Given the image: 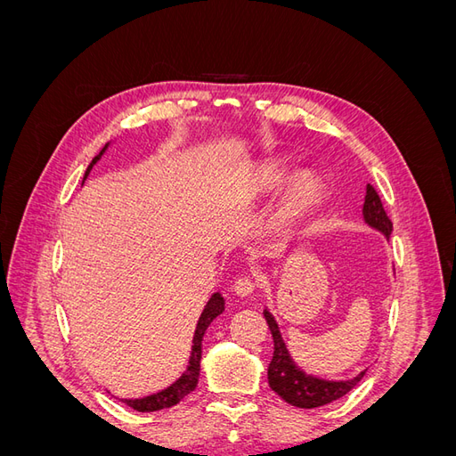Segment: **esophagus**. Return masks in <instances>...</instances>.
Listing matches in <instances>:
<instances>
[{"label":"esophagus","instance_id":"1","mask_svg":"<svg viewBox=\"0 0 456 456\" xmlns=\"http://www.w3.org/2000/svg\"><path fill=\"white\" fill-rule=\"evenodd\" d=\"M233 293H236L238 297H251L253 291L256 289V283L255 280L251 278V275H241V278H238L236 281H233Z\"/></svg>","mask_w":456,"mask_h":456}]
</instances>
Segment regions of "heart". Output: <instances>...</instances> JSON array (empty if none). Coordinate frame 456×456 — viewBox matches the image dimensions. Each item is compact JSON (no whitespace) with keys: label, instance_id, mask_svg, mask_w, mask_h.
Returning a JSON list of instances; mask_svg holds the SVG:
<instances>
[{"label":"heart","instance_id":"obj_1","mask_svg":"<svg viewBox=\"0 0 456 456\" xmlns=\"http://www.w3.org/2000/svg\"><path fill=\"white\" fill-rule=\"evenodd\" d=\"M285 171L275 163L262 165L256 175V190L262 194L278 190L285 183ZM322 198V186L312 175H300L295 181L287 186L285 194L280 205V218L281 223H291L305 213H308L312 207Z\"/></svg>","mask_w":456,"mask_h":456}]
</instances>
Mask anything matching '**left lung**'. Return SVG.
<instances>
[{
    "label": "left lung",
    "mask_w": 456,
    "mask_h": 456,
    "mask_svg": "<svg viewBox=\"0 0 456 456\" xmlns=\"http://www.w3.org/2000/svg\"><path fill=\"white\" fill-rule=\"evenodd\" d=\"M363 220L370 228L382 232L386 240H390L392 220L388 218V215H386L377 190L370 184H367V190H365ZM265 317L273 338V355L268 367V384L270 388L280 397H283L287 403L300 409L322 407L335 402V399L342 395H346L354 386L363 379L367 369L348 380H327L315 375H308V372L302 370L293 362V357L289 354L285 340L280 333V325L273 320V315L268 312V308L265 310Z\"/></svg>",
    "instance_id": "left-lung-1"
}]
</instances>
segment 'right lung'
<instances>
[{
	"label": "right lung",
	"mask_w": 456,
	"mask_h": 456,
	"mask_svg": "<svg viewBox=\"0 0 456 456\" xmlns=\"http://www.w3.org/2000/svg\"><path fill=\"white\" fill-rule=\"evenodd\" d=\"M108 146L110 144H106L101 150V154L94 156L93 161L89 163V167H87L86 176H84V183H86V178L89 176L93 165L102 158V154L108 150ZM223 312H224V298H223V295L213 293V297L205 305V308H203V312L200 315V320H198L194 340H191L190 362H188V367H186V370L183 372V375L178 377L171 386H167V388H165V390H159L156 394H150V395H144V397H139V399H121V402L127 403L129 407H133L136 411H141V412H151V411L173 407L178 402H183V399L190 392H194V388L198 386V379H200V362H201V340H203V335H205L207 327L211 325V322L215 320V317L220 315Z\"/></svg>",
	"instance_id": "add662e5"
}]
</instances>
